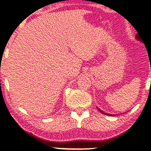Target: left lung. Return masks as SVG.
I'll return each mask as SVG.
<instances>
[{
    "label": "left lung",
    "instance_id": "1",
    "mask_svg": "<svg viewBox=\"0 0 151 151\" xmlns=\"http://www.w3.org/2000/svg\"><path fill=\"white\" fill-rule=\"evenodd\" d=\"M136 37L138 38V40H141V39H140V37H139V36H138V35H136ZM99 111L101 112V114H105V115H107V116H114V115H111V114H109L104 113V112H103V111H102L100 110V109H99Z\"/></svg>",
    "mask_w": 151,
    "mask_h": 151
}]
</instances>
